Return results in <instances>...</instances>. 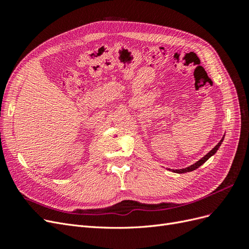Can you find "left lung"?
I'll return each mask as SVG.
<instances>
[{"label": "left lung", "mask_w": 249, "mask_h": 249, "mask_svg": "<svg viewBox=\"0 0 249 249\" xmlns=\"http://www.w3.org/2000/svg\"><path fill=\"white\" fill-rule=\"evenodd\" d=\"M223 139H224V137H222V139L219 141V143H218V144L212 149V150H210V152L205 156V157H202L200 160H198L197 162H195L194 164H192V165H190V166H188V167H186V168H182V169H168V170H170V171H172V172H177V173H185V172H190V171H193V170H195V169H197L199 166H201V165L205 163L207 160H209L211 157L212 156H214L216 153H217V150H218V148L220 147V145H221V143L223 142Z\"/></svg>", "instance_id": "8db88e82"}]
</instances>
